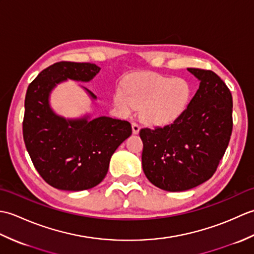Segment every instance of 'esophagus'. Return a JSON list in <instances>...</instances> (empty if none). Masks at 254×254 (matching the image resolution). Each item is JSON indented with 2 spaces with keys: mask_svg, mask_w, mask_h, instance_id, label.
I'll return each mask as SVG.
<instances>
[{
  "mask_svg": "<svg viewBox=\"0 0 254 254\" xmlns=\"http://www.w3.org/2000/svg\"><path fill=\"white\" fill-rule=\"evenodd\" d=\"M139 126L137 123H135V122H133L132 123V132H133V134H137L138 132H139Z\"/></svg>",
  "mask_w": 254,
  "mask_h": 254,
  "instance_id": "esophagus-1",
  "label": "esophagus"
}]
</instances>
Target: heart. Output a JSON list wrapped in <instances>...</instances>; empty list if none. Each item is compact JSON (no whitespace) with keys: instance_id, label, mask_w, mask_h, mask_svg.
Returning a JSON list of instances; mask_svg holds the SVG:
<instances>
[{"instance_id":"heart-1","label":"heart","mask_w":254,"mask_h":254,"mask_svg":"<svg viewBox=\"0 0 254 254\" xmlns=\"http://www.w3.org/2000/svg\"><path fill=\"white\" fill-rule=\"evenodd\" d=\"M191 85L183 78L155 74L134 75L113 94V104L123 116L131 115L134 108L150 126H166L183 115L191 99Z\"/></svg>"}]
</instances>
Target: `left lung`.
<instances>
[{"instance_id":"left-lung-1","label":"left lung","mask_w":254,"mask_h":254,"mask_svg":"<svg viewBox=\"0 0 254 254\" xmlns=\"http://www.w3.org/2000/svg\"><path fill=\"white\" fill-rule=\"evenodd\" d=\"M198 89L183 115L164 127L142 128V166L161 190L180 192L207 181L216 171L233 131V96L217 74L188 68Z\"/></svg>"}]
</instances>
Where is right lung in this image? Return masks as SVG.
<instances>
[{"mask_svg":"<svg viewBox=\"0 0 254 254\" xmlns=\"http://www.w3.org/2000/svg\"><path fill=\"white\" fill-rule=\"evenodd\" d=\"M93 63L58 62L29 84L23 136L35 168L47 183L64 191H83L106 177L112 154L132 134L127 121L85 116L66 119L50 106V94L67 79L87 83L99 73ZM91 99L97 97L83 87Z\"/></svg>","mask_w":254,"mask_h":254,"instance_id":"right-lung-1","label":"right lung"}]
</instances>
